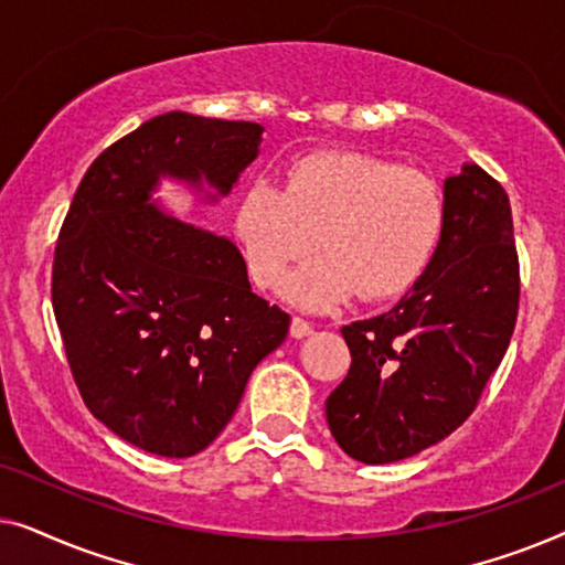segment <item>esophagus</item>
Segmentation results:
<instances>
[{
    "label": "esophagus",
    "instance_id": "esophagus-1",
    "mask_svg": "<svg viewBox=\"0 0 565 565\" xmlns=\"http://www.w3.org/2000/svg\"><path fill=\"white\" fill-rule=\"evenodd\" d=\"M313 331V327L308 321H303V319H298V316H292V321H290V337L292 339H303V337H308Z\"/></svg>",
    "mask_w": 565,
    "mask_h": 565
}]
</instances>
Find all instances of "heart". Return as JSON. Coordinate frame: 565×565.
I'll list each match as a JSON object with an SVG mask.
<instances>
[{
  "instance_id": "1",
  "label": "heart",
  "mask_w": 565,
  "mask_h": 565,
  "mask_svg": "<svg viewBox=\"0 0 565 565\" xmlns=\"http://www.w3.org/2000/svg\"><path fill=\"white\" fill-rule=\"evenodd\" d=\"M234 226L262 288L280 282L319 236L323 254L285 282V296L323 311L358 292L388 300L412 290L443 238L445 203L437 184L414 169L370 153L321 151L292 161L282 188H246Z\"/></svg>"
}]
</instances>
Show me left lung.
<instances>
[{
    "mask_svg": "<svg viewBox=\"0 0 565 565\" xmlns=\"http://www.w3.org/2000/svg\"><path fill=\"white\" fill-rule=\"evenodd\" d=\"M520 308L512 207L478 164L445 180L435 257L391 311L342 329L352 365L327 398L350 458L383 466L437 445L473 414Z\"/></svg>",
    "mask_w": 565,
    "mask_h": 565,
    "instance_id": "obj_1",
    "label": "left lung"
}]
</instances>
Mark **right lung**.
<instances>
[{
    "mask_svg": "<svg viewBox=\"0 0 565 565\" xmlns=\"http://www.w3.org/2000/svg\"><path fill=\"white\" fill-rule=\"evenodd\" d=\"M259 122L167 113L92 161L61 226L53 313L84 404L161 458L205 450L290 316L254 296L242 252L151 203L159 180L228 195Z\"/></svg>",
    "mask_w": 565,
    "mask_h": 565,
    "instance_id": "1",
    "label": "right lung"
}]
</instances>
